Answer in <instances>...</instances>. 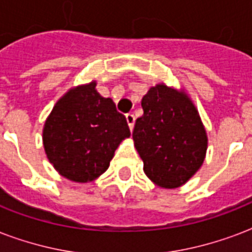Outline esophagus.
<instances>
[{"mask_svg":"<svg viewBox=\"0 0 252 252\" xmlns=\"http://www.w3.org/2000/svg\"><path fill=\"white\" fill-rule=\"evenodd\" d=\"M126 123H128V126H129V129L132 130L134 126V115L133 114H126Z\"/></svg>","mask_w":252,"mask_h":252,"instance_id":"1","label":"esophagus"}]
</instances>
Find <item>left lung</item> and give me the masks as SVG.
Masks as SVG:
<instances>
[{
  "instance_id": "1",
  "label": "left lung",
  "mask_w": 252,
  "mask_h": 252,
  "mask_svg": "<svg viewBox=\"0 0 252 252\" xmlns=\"http://www.w3.org/2000/svg\"><path fill=\"white\" fill-rule=\"evenodd\" d=\"M136 120L134 146L144 171L162 188H178L201 167L208 137L195 104L184 91L163 84L150 87Z\"/></svg>"
}]
</instances>
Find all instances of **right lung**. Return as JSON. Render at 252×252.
<instances>
[{"mask_svg": "<svg viewBox=\"0 0 252 252\" xmlns=\"http://www.w3.org/2000/svg\"><path fill=\"white\" fill-rule=\"evenodd\" d=\"M81 85L61 96L45 120L43 144L47 158L60 175L77 183L96 179L130 130L111 98Z\"/></svg>", "mask_w": 252, "mask_h": 252, "instance_id": "obj_1", "label": "right lung"}]
</instances>
